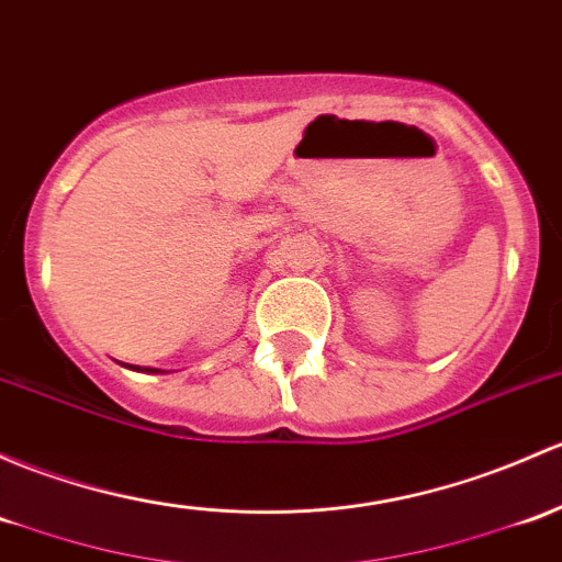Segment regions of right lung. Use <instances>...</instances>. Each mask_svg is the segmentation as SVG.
I'll return each mask as SVG.
<instances>
[{"label":"right lung","instance_id":"1","mask_svg":"<svg viewBox=\"0 0 562 562\" xmlns=\"http://www.w3.org/2000/svg\"><path fill=\"white\" fill-rule=\"evenodd\" d=\"M128 366V363H126ZM132 369H137V371H147V374H164L161 369H150V366H132Z\"/></svg>","mask_w":562,"mask_h":562}]
</instances>
